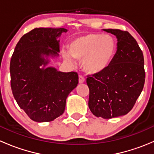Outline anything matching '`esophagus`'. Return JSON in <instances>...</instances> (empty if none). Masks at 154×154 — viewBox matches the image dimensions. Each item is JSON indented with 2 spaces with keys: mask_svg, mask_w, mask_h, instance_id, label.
<instances>
[{
  "mask_svg": "<svg viewBox=\"0 0 154 154\" xmlns=\"http://www.w3.org/2000/svg\"><path fill=\"white\" fill-rule=\"evenodd\" d=\"M85 77L83 76L80 75L79 76V83H83L85 82Z\"/></svg>",
  "mask_w": 154,
  "mask_h": 154,
  "instance_id": "34e87169",
  "label": "esophagus"
}]
</instances>
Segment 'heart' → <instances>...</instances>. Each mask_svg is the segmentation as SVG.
<instances>
[{
	"mask_svg": "<svg viewBox=\"0 0 154 154\" xmlns=\"http://www.w3.org/2000/svg\"><path fill=\"white\" fill-rule=\"evenodd\" d=\"M69 52L63 51L65 61L74 64V59L81 60L83 69L88 74H100L113 63L117 53V42L112 35L88 33L73 39Z\"/></svg>",
	"mask_w": 154,
	"mask_h": 154,
	"instance_id": "1",
	"label": "heart"
}]
</instances>
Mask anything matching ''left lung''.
<instances>
[{"label":"left lung","instance_id":"1","mask_svg":"<svg viewBox=\"0 0 154 154\" xmlns=\"http://www.w3.org/2000/svg\"><path fill=\"white\" fill-rule=\"evenodd\" d=\"M117 38V53L110 67L88 76V107L96 117L112 119L127 114L143 89L144 57L137 42L127 31L103 29Z\"/></svg>","mask_w":154,"mask_h":154}]
</instances>
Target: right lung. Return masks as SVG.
Instances as JSON below:
<instances>
[{"instance_id":"right-lung-1","label":"right lung","mask_w":154,"mask_h":154,"mask_svg":"<svg viewBox=\"0 0 154 154\" xmlns=\"http://www.w3.org/2000/svg\"><path fill=\"white\" fill-rule=\"evenodd\" d=\"M67 31L35 28L20 38L14 50L10 66L12 94L20 108L34 122H52L63 115L68 95L78 84L77 72L45 67L48 57L59 56L57 38Z\"/></svg>"}]
</instances>
